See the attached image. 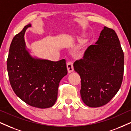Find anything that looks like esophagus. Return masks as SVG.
<instances>
[{
	"label": "esophagus",
	"instance_id": "1",
	"mask_svg": "<svg viewBox=\"0 0 131 131\" xmlns=\"http://www.w3.org/2000/svg\"><path fill=\"white\" fill-rule=\"evenodd\" d=\"M67 70H68L69 73H71V72H73L74 69H73V62H72V61H68V62H67Z\"/></svg>",
	"mask_w": 131,
	"mask_h": 131
}]
</instances>
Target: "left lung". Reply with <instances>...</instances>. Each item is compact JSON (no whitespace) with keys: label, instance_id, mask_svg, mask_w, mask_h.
I'll list each match as a JSON object with an SVG mask.
<instances>
[{"label":"left lung","instance_id":"obj_1","mask_svg":"<svg viewBox=\"0 0 131 131\" xmlns=\"http://www.w3.org/2000/svg\"><path fill=\"white\" fill-rule=\"evenodd\" d=\"M73 67L81 77L84 103L98 107L109 103L120 89L124 72V53L115 31L104 27Z\"/></svg>","mask_w":131,"mask_h":131}]
</instances>
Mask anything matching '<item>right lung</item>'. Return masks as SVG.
<instances>
[{"label":"right lung","mask_w":131,"mask_h":131,"mask_svg":"<svg viewBox=\"0 0 131 131\" xmlns=\"http://www.w3.org/2000/svg\"><path fill=\"white\" fill-rule=\"evenodd\" d=\"M30 24L13 39L7 59V70L13 90L30 106L45 109L53 106L60 81L67 74L65 59L51 61L33 57L24 35Z\"/></svg>","instance_id":"obj_1"}]
</instances>
